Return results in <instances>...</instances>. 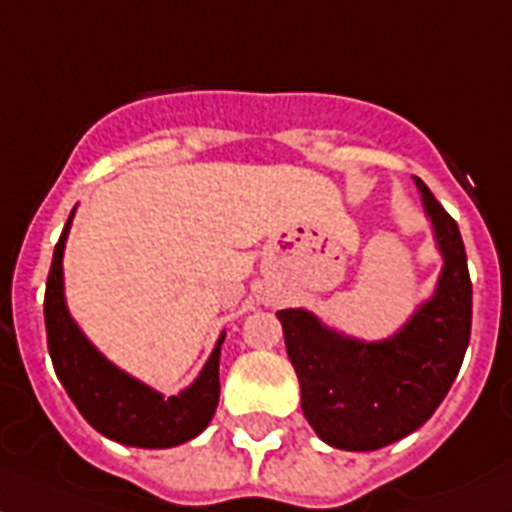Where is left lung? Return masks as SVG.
<instances>
[{
  "label": "left lung",
  "instance_id": "8db88e82",
  "mask_svg": "<svg viewBox=\"0 0 512 512\" xmlns=\"http://www.w3.org/2000/svg\"><path fill=\"white\" fill-rule=\"evenodd\" d=\"M442 273L432 299L385 341H359L307 309L276 312L302 388V411L322 442L377 450L411 435L448 395L471 338V278L458 223L422 179Z\"/></svg>",
  "mask_w": 512,
  "mask_h": 512
}]
</instances>
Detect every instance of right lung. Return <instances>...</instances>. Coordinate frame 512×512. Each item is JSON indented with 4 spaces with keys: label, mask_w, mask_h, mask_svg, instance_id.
<instances>
[{
    "label": "right lung",
    "mask_w": 512,
    "mask_h": 512,
    "mask_svg": "<svg viewBox=\"0 0 512 512\" xmlns=\"http://www.w3.org/2000/svg\"><path fill=\"white\" fill-rule=\"evenodd\" d=\"M72 216L75 210L67 218V226L54 247L44 299L46 341L59 382L77 411L85 416V422L109 440L132 448H174L192 440L208 427L216 414L218 395H221L218 359L226 333H221L197 380L171 398H163L158 390L114 367L83 336V330L77 328L64 302L62 257Z\"/></svg>",
    "instance_id": "add662e5"
}]
</instances>
